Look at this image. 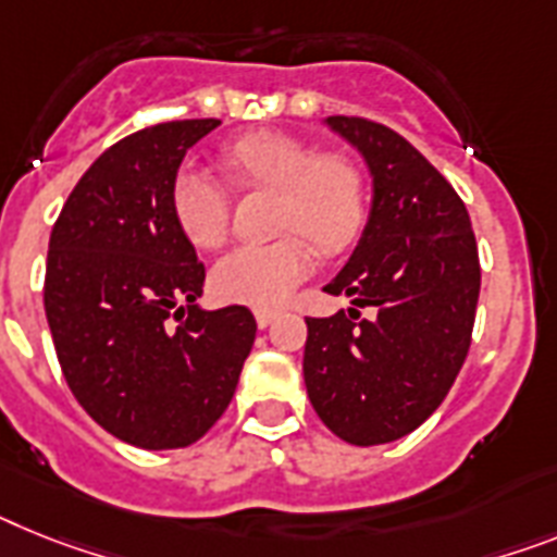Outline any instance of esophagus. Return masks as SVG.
Masks as SVG:
<instances>
[{
    "instance_id": "34e87169",
    "label": "esophagus",
    "mask_w": 557,
    "mask_h": 557,
    "mask_svg": "<svg viewBox=\"0 0 557 557\" xmlns=\"http://www.w3.org/2000/svg\"><path fill=\"white\" fill-rule=\"evenodd\" d=\"M255 320H257V325H260V329H269L271 322L277 320V311H274V308H257Z\"/></svg>"
}]
</instances>
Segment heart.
I'll return each mask as SVG.
<instances>
[{"mask_svg": "<svg viewBox=\"0 0 557 557\" xmlns=\"http://www.w3.org/2000/svg\"><path fill=\"white\" fill-rule=\"evenodd\" d=\"M221 166L240 189L277 191L274 228L288 232L271 243H246L212 269L214 294L243 306H277L311 265L314 249L343 255L362 235L368 218L366 175L348 156H320L314 144L286 133L240 135L221 149ZM170 207L181 235L195 249L223 246L232 226V195L200 166L172 177Z\"/></svg>", "mask_w": 557, "mask_h": 557, "instance_id": "obj_1", "label": "heart"}]
</instances>
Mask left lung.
Wrapping results in <instances>:
<instances>
[{
	"label": "left lung",
	"mask_w": 557,
	"mask_h": 557,
	"mask_svg": "<svg viewBox=\"0 0 557 557\" xmlns=\"http://www.w3.org/2000/svg\"><path fill=\"white\" fill-rule=\"evenodd\" d=\"M366 158V232L325 292L348 311L308 317V399L348 445L396 442L445 401L473 336L481 265L470 214L445 175L385 124L325 119ZM359 307H371L368 321Z\"/></svg>",
	"instance_id": "obj_1"
}]
</instances>
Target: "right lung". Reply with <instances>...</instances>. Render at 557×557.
Segmentation results:
<instances>
[{
  "label": "right lung",
  "instance_id": "add662e5",
  "mask_svg": "<svg viewBox=\"0 0 557 557\" xmlns=\"http://www.w3.org/2000/svg\"><path fill=\"white\" fill-rule=\"evenodd\" d=\"M218 124L166 121L112 144L50 232L45 314L64 380L107 433L144 450L198 442L255 345L249 308L195 302L207 269L170 207L186 149Z\"/></svg>",
  "mask_w": 557,
  "mask_h": 557
}]
</instances>
